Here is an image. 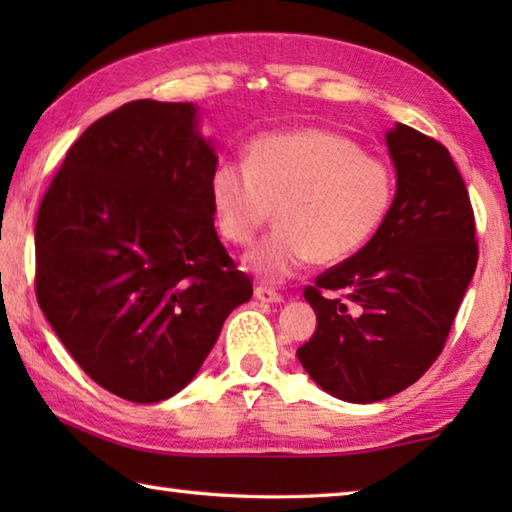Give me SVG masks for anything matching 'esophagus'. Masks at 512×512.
<instances>
[{
	"label": "esophagus",
	"mask_w": 512,
	"mask_h": 512,
	"mask_svg": "<svg viewBox=\"0 0 512 512\" xmlns=\"http://www.w3.org/2000/svg\"><path fill=\"white\" fill-rule=\"evenodd\" d=\"M255 298L262 300V302H282V293H277L275 289L259 284V287L255 289Z\"/></svg>",
	"instance_id": "1"
}]
</instances>
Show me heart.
<instances>
[{"label": "heart", "instance_id": "heart-1", "mask_svg": "<svg viewBox=\"0 0 512 512\" xmlns=\"http://www.w3.org/2000/svg\"><path fill=\"white\" fill-rule=\"evenodd\" d=\"M210 194L223 237L235 246L253 244L275 210L280 225L246 266L280 282L311 259L339 264L366 246L391 210L395 178L350 137L305 128L257 137L246 162H221Z\"/></svg>", "mask_w": 512, "mask_h": 512}]
</instances>
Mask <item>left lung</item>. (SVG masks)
Segmentation results:
<instances>
[{
    "mask_svg": "<svg viewBox=\"0 0 512 512\" xmlns=\"http://www.w3.org/2000/svg\"><path fill=\"white\" fill-rule=\"evenodd\" d=\"M386 144L391 210L357 255L305 289L318 325L298 348L325 393L357 404L386 400L431 368L479 259L470 196L445 146L404 124Z\"/></svg>",
    "mask_w": 512,
    "mask_h": 512,
    "instance_id": "8db88e82",
    "label": "left lung"
}]
</instances>
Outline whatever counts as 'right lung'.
<instances>
[{"label":"right lung","mask_w":512,"mask_h":512,"mask_svg":"<svg viewBox=\"0 0 512 512\" xmlns=\"http://www.w3.org/2000/svg\"><path fill=\"white\" fill-rule=\"evenodd\" d=\"M194 103L140 99L67 151L36 221V296L74 361L128 402L176 395L253 296L214 230Z\"/></svg>","instance_id":"right-lung-1"}]
</instances>
